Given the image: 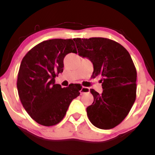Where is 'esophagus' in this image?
<instances>
[{
	"label": "esophagus",
	"instance_id": "34e87169",
	"mask_svg": "<svg viewBox=\"0 0 155 155\" xmlns=\"http://www.w3.org/2000/svg\"><path fill=\"white\" fill-rule=\"evenodd\" d=\"M79 92L81 95H84V93H88V92H90V89L88 87H82Z\"/></svg>",
	"mask_w": 155,
	"mask_h": 155
}]
</instances>
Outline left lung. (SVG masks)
Segmentation results:
<instances>
[{
    "label": "left lung",
    "instance_id": "1",
    "mask_svg": "<svg viewBox=\"0 0 155 155\" xmlns=\"http://www.w3.org/2000/svg\"><path fill=\"white\" fill-rule=\"evenodd\" d=\"M79 55L93 64L92 78L102 77L103 92L93 89L92 105L87 108L91 123L100 129L114 128L130 111L136 97V69L121 44L105 38H74Z\"/></svg>",
    "mask_w": 155,
    "mask_h": 155
}]
</instances>
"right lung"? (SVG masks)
Returning <instances> with one entry per match:
<instances>
[{"label":"right lung","mask_w":155,"mask_h":155,"mask_svg":"<svg viewBox=\"0 0 155 155\" xmlns=\"http://www.w3.org/2000/svg\"><path fill=\"white\" fill-rule=\"evenodd\" d=\"M76 53L74 39L55 38L37 44L23 58L17 87L23 107L37 123L58 124L71 101L80 95L81 87L70 84L62 88L54 78L63 71V60Z\"/></svg>","instance_id":"1"}]
</instances>
